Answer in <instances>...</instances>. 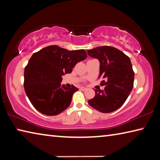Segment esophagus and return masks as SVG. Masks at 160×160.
Listing matches in <instances>:
<instances>
[{
	"label": "esophagus",
	"mask_w": 160,
	"mask_h": 160,
	"mask_svg": "<svg viewBox=\"0 0 160 160\" xmlns=\"http://www.w3.org/2000/svg\"><path fill=\"white\" fill-rule=\"evenodd\" d=\"M80 89L81 90H83V91H85V90H86V88H85V87H80Z\"/></svg>",
	"instance_id": "34e87169"
}]
</instances>
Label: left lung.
Masks as SVG:
<instances>
[{"label":"left lung","instance_id":"1","mask_svg":"<svg viewBox=\"0 0 160 160\" xmlns=\"http://www.w3.org/2000/svg\"><path fill=\"white\" fill-rule=\"evenodd\" d=\"M100 63L99 78L104 89H95V96L88 104L102 113H111L125 103L134 86V72L129 57L110 46H102L87 51Z\"/></svg>","mask_w":160,"mask_h":160}]
</instances>
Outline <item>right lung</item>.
<instances>
[{
    "instance_id": "obj_1",
    "label": "right lung",
    "mask_w": 160,
    "mask_h": 160,
    "mask_svg": "<svg viewBox=\"0 0 160 160\" xmlns=\"http://www.w3.org/2000/svg\"><path fill=\"white\" fill-rule=\"evenodd\" d=\"M87 58L85 50L68 51L56 45L34 53L24 70V90L39 112L56 116L71 104L78 88L61 86L62 76L71 73L77 62Z\"/></svg>"
}]
</instances>
